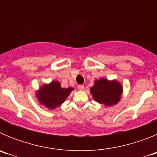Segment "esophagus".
Masks as SVG:
<instances>
[{
  "label": "esophagus",
  "mask_w": 157,
  "mask_h": 157,
  "mask_svg": "<svg viewBox=\"0 0 157 157\" xmlns=\"http://www.w3.org/2000/svg\"><path fill=\"white\" fill-rule=\"evenodd\" d=\"M78 89L79 90L82 91V90H85V86H84L83 85H79L78 86Z\"/></svg>",
  "instance_id": "obj_1"
}]
</instances>
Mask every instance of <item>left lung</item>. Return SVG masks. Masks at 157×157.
<instances>
[{
  "instance_id": "8db88e82",
  "label": "left lung",
  "mask_w": 157,
  "mask_h": 157,
  "mask_svg": "<svg viewBox=\"0 0 157 157\" xmlns=\"http://www.w3.org/2000/svg\"><path fill=\"white\" fill-rule=\"evenodd\" d=\"M123 92V86L120 82L105 78L95 80L90 88V94L94 101L106 107L116 105L121 99Z\"/></svg>"
}]
</instances>
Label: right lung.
I'll return each instance as SVG.
<instances>
[{
    "label": "right lung",
    "mask_w": 157,
    "mask_h": 157,
    "mask_svg": "<svg viewBox=\"0 0 157 157\" xmlns=\"http://www.w3.org/2000/svg\"><path fill=\"white\" fill-rule=\"evenodd\" d=\"M72 90L74 88H62L59 82L52 81L41 86L36 91L35 97L40 105L49 110H53L66 101Z\"/></svg>",
    "instance_id": "add662e5"
}]
</instances>
